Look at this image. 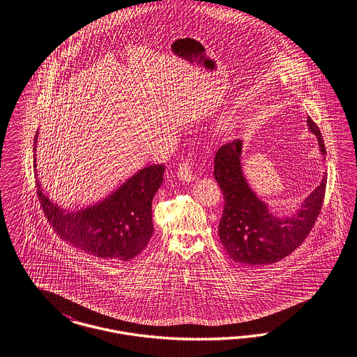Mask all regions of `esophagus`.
I'll list each match as a JSON object with an SVG mask.
<instances>
[{
    "mask_svg": "<svg viewBox=\"0 0 357 357\" xmlns=\"http://www.w3.org/2000/svg\"><path fill=\"white\" fill-rule=\"evenodd\" d=\"M190 164H192V162H190V158L183 161V162L180 164V168H178V171H177V177H178L181 181L192 183V181L196 178V176H195V173H193V169H192V165H190Z\"/></svg>",
    "mask_w": 357,
    "mask_h": 357,
    "instance_id": "esophagus-1",
    "label": "esophagus"
}]
</instances>
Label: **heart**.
Returning a JSON list of instances; mask_svg holds the SVG:
<instances>
[{"instance_id": "1", "label": "heart", "mask_w": 357, "mask_h": 357, "mask_svg": "<svg viewBox=\"0 0 357 357\" xmlns=\"http://www.w3.org/2000/svg\"><path fill=\"white\" fill-rule=\"evenodd\" d=\"M233 121H234V114H233V113H228V114L221 120V125H222V126H229V125H232Z\"/></svg>"}]
</instances>
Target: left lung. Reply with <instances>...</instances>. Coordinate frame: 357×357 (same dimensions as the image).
Instances as JSON below:
<instances>
[{"label":"left lung","mask_w":357,"mask_h":357,"mask_svg":"<svg viewBox=\"0 0 357 357\" xmlns=\"http://www.w3.org/2000/svg\"><path fill=\"white\" fill-rule=\"evenodd\" d=\"M307 124L317 139L321 155H326V145L317 125L310 117ZM241 151L243 139H236L222 145L215 157L213 176L225 199L218 236L236 263H276L292 253L314 225L326 195V174H323L320 184L298 205L295 213L275 216L249 185L241 165Z\"/></svg>","instance_id":"obj_1"}]
</instances>
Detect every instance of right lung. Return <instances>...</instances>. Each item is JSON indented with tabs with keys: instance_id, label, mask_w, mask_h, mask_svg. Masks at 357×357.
<instances>
[{
	"instance_id": "right-lung-1",
	"label": "right lung",
	"mask_w": 357,
	"mask_h": 357,
	"mask_svg": "<svg viewBox=\"0 0 357 357\" xmlns=\"http://www.w3.org/2000/svg\"><path fill=\"white\" fill-rule=\"evenodd\" d=\"M37 139L38 130L33 148L36 176ZM164 165L145 167L102 200L76 211L47 197L40 178L36 183L47 220L63 240L96 257L128 261L139 256L153 234L152 202L164 181Z\"/></svg>"
}]
</instances>
